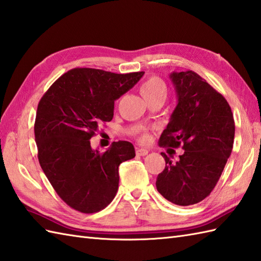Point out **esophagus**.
<instances>
[{
  "label": "esophagus",
  "mask_w": 261,
  "mask_h": 261,
  "mask_svg": "<svg viewBox=\"0 0 261 261\" xmlns=\"http://www.w3.org/2000/svg\"><path fill=\"white\" fill-rule=\"evenodd\" d=\"M148 152H149V151L147 150V149H143V148H137V149H136V153H137V156H140V157L147 156Z\"/></svg>",
  "instance_id": "1"
}]
</instances>
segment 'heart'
Here are the masks:
<instances>
[{
    "mask_svg": "<svg viewBox=\"0 0 261 261\" xmlns=\"http://www.w3.org/2000/svg\"><path fill=\"white\" fill-rule=\"evenodd\" d=\"M140 92L146 99L156 97L159 95H166V85L162 79L157 76H151L142 83L140 86ZM139 140L142 143L149 141V136L146 130H141L139 135Z\"/></svg>",
    "mask_w": 261,
    "mask_h": 261,
    "instance_id": "1",
    "label": "heart"
}]
</instances>
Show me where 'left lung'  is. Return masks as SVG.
I'll use <instances>...</instances> for the list:
<instances>
[{
	"instance_id": "left-lung-1",
	"label": "left lung",
	"mask_w": 261,
	"mask_h": 261,
	"mask_svg": "<svg viewBox=\"0 0 261 261\" xmlns=\"http://www.w3.org/2000/svg\"><path fill=\"white\" fill-rule=\"evenodd\" d=\"M177 103L159 146L184 149L173 163L162 152L166 167L157 177L158 192L181 206L203 201L219 181L234 140L229 103L195 71L171 73Z\"/></svg>"
}]
</instances>
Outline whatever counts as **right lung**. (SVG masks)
<instances>
[{"mask_svg": "<svg viewBox=\"0 0 261 261\" xmlns=\"http://www.w3.org/2000/svg\"><path fill=\"white\" fill-rule=\"evenodd\" d=\"M145 71L115 74L74 68L62 75L38 104L35 139L43 173L59 197L82 213H96L113 201L119 166L135 158L129 141L93 150L91 138L113 119L114 101L131 90Z\"/></svg>", "mask_w": 261, "mask_h": 261, "instance_id": "add662e5", "label": "right lung"}]
</instances>
